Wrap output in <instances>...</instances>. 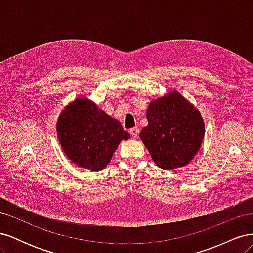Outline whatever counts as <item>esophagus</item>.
Listing matches in <instances>:
<instances>
[{"mask_svg":"<svg viewBox=\"0 0 253 253\" xmlns=\"http://www.w3.org/2000/svg\"><path fill=\"white\" fill-rule=\"evenodd\" d=\"M138 133H139V129L137 127H133V128L129 129V134H131L133 138H136V137L138 136Z\"/></svg>","mask_w":253,"mask_h":253,"instance_id":"1","label":"esophagus"}]
</instances>
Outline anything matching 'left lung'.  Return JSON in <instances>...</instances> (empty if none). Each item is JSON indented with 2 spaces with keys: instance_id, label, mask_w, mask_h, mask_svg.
I'll return each mask as SVG.
<instances>
[{
  "instance_id": "left-lung-1",
  "label": "left lung",
  "mask_w": 253,
  "mask_h": 253,
  "mask_svg": "<svg viewBox=\"0 0 253 253\" xmlns=\"http://www.w3.org/2000/svg\"><path fill=\"white\" fill-rule=\"evenodd\" d=\"M148 126L140 139L163 170L188 165L200 150L205 124L198 112L177 91L152 101L147 111Z\"/></svg>"
}]
</instances>
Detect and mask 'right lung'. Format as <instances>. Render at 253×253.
Segmentation results:
<instances>
[{
    "mask_svg": "<svg viewBox=\"0 0 253 253\" xmlns=\"http://www.w3.org/2000/svg\"><path fill=\"white\" fill-rule=\"evenodd\" d=\"M57 135L66 156L90 171L105 168L120 141L129 138L118 120L84 97L60 114Z\"/></svg>",
    "mask_w": 253,
    "mask_h": 253,
    "instance_id": "obj_1",
    "label": "right lung"
}]
</instances>
